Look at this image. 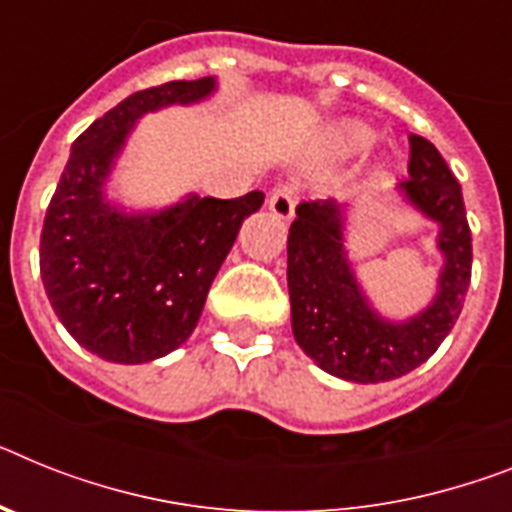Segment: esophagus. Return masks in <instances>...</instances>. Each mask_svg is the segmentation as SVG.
Segmentation results:
<instances>
[{"instance_id":"obj_1","label":"esophagus","mask_w":512,"mask_h":512,"mask_svg":"<svg viewBox=\"0 0 512 512\" xmlns=\"http://www.w3.org/2000/svg\"><path fill=\"white\" fill-rule=\"evenodd\" d=\"M296 200H299V192H296L294 184H281L276 190L270 192L268 208L273 210V216H278L281 221H291L294 218Z\"/></svg>"}]
</instances>
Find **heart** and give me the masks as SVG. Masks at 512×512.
<instances>
[{
	"instance_id": "obj_1",
	"label": "heart",
	"mask_w": 512,
	"mask_h": 512,
	"mask_svg": "<svg viewBox=\"0 0 512 512\" xmlns=\"http://www.w3.org/2000/svg\"><path fill=\"white\" fill-rule=\"evenodd\" d=\"M336 140H338V148H341L343 153H364V150L372 145L375 135H372L369 127H364V124L349 122V124H343L341 130L336 132Z\"/></svg>"
}]
</instances>
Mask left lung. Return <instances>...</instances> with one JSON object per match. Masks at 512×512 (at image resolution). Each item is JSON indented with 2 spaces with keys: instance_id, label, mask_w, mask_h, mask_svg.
Instances as JSON below:
<instances>
[{
  "instance_id": "1",
  "label": "left lung",
  "mask_w": 512,
  "mask_h": 512,
  "mask_svg": "<svg viewBox=\"0 0 512 512\" xmlns=\"http://www.w3.org/2000/svg\"><path fill=\"white\" fill-rule=\"evenodd\" d=\"M409 179L398 192L440 226L445 257L435 299L409 320L382 317L362 291L343 247V213L336 200L296 205L289 229L291 330L309 359L351 382H385L406 375L435 354L461 315L471 281V229L461 184L435 145L409 137Z\"/></svg>"
}]
</instances>
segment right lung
Returning <instances> with one entry per match:
<instances>
[{"instance_id": "add662e5", "label": "right lung", "mask_w": 512, "mask_h": 512, "mask_svg": "<svg viewBox=\"0 0 512 512\" xmlns=\"http://www.w3.org/2000/svg\"><path fill=\"white\" fill-rule=\"evenodd\" d=\"M213 90L216 77L137 90L72 143L41 231V278L67 333L106 362H153L192 336L244 218L265 200L257 190L234 200L187 195L150 213L106 200V179L137 119Z\"/></svg>"}]
</instances>
